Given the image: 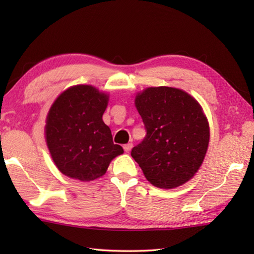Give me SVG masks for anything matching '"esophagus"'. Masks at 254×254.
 Masks as SVG:
<instances>
[{
	"instance_id": "34e87169",
	"label": "esophagus",
	"mask_w": 254,
	"mask_h": 254,
	"mask_svg": "<svg viewBox=\"0 0 254 254\" xmlns=\"http://www.w3.org/2000/svg\"><path fill=\"white\" fill-rule=\"evenodd\" d=\"M132 147H133V144L132 143H128V144H126L123 146V149H124V152H127V153H128L130 152V150L132 149Z\"/></svg>"
}]
</instances>
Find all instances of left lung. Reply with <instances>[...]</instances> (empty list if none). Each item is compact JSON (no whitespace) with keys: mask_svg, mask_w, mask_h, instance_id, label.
Masks as SVG:
<instances>
[{"mask_svg":"<svg viewBox=\"0 0 254 254\" xmlns=\"http://www.w3.org/2000/svg\"><path fill=\"white\" fill-rule=\"evenodd\" d=\"M135 107L146 136L131 156L153 186L185 185L201 167L208 147L209 127L202 107L186 91L166 86L137 94Z\"/></svg>","mask_w":254,"mask_h":254,"instance_id":"obj_1","label":"left lung"}]
</instances>
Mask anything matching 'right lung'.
<instances>
[{
    "label": "right lung",
    "instance_id": "obj_1",
    "mask_svg": "<svg viewBox=\"0 0 254 254\" xmlns=\"http://www.w3.org/2000/svg\"><path fill=\"white\" fill-rule=\"evenodd\" d=\"M109 96L90 85L69 87L58 97L47 117L46 139L63 175L93 181L106 174L110 161L123 154L102 121Z\"/></svg>",
    "mask_w": 254,
    "mask_h": 254
}]
</instances>
